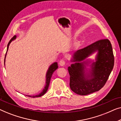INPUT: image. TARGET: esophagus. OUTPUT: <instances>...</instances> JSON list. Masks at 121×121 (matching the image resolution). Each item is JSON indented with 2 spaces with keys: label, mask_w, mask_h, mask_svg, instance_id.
Wrapping results in <instances>:
<instances>
[{
  "label": "esophagus",
  "mask_w": 121,
  "mask_h": 121,
  "mask_svg": "<svg viewBox=\"0 0 121 121\" xmlns=\"http://www.w3.org/2000/svg\"><path fill=\"white\" fill-rule=\"evenodd\" d=\"M65 62L64 60H63V59L60 60L59 62V64L60 66H62H62H64V65H65Z\"/></svg>",
  "instance_id": "esophagus-1"
}]
</instances>
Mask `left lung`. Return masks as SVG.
<instances>
[{"mask_svg":"<svg viewBox=\"0 0 121 121\" xmlns=\"http://www.w3.org/2000/svg\"><path fill=\"white\" fill-rule=\"evenodd\" d=\"M97 53L94 60L88 58ZM68 68L70 75V87L80 95H86L100 90L105 85L113 69L114 56L108 39L97 41L76 51ZM89 66V68L87 67Z\"/></svg>","mask_w":121,"mask_h":121,"instance_id":"left-lung-1","label":"left lung"}]
</instances>
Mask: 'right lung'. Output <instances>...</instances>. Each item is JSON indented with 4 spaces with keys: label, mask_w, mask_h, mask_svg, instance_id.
<instances>
[{
    "label": "right lung",
    "mask_w": 121,
    "mask_h": 121,
    "mask_svg": "<svg viewBox=\"0 0 121 121\" xmlns=\"http://www.w3.org/2000/svg\"><path fill=\"white\" fill-rule=\"evenodd\" d=\"M16 39V36H14L12 39H11L10 40L9 42L8 43V46H7V51H6V54H5V59H4V64H5V58H6V54H7V52L8 51V49H9V46L10 44V43L13 41L14 40H15ZM58 68V64L57 62H54L53 63H52L51 65H50L49 66L48 69L47 71V73H46V84L45 86H44V89H43V90L41 91L40 93L38 95H25L26 96H29V97H41L42 96V95H43L44 94L46 93V92L47 91L49 87V82H50V80L51 79V77H52V75L54 71H55L56 69H57Z\"/></svg>",
    "instance_id": "right-lung-1"
}]
</instances>
